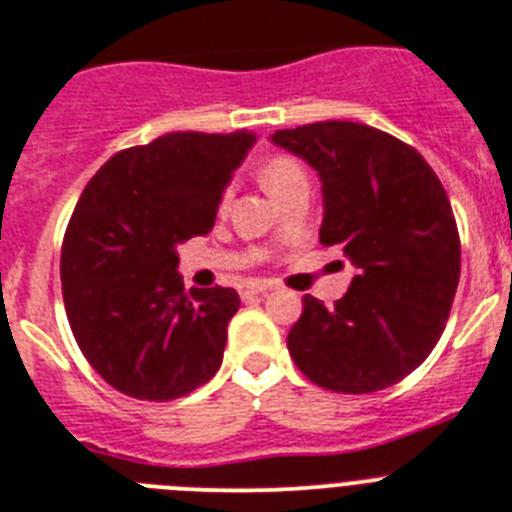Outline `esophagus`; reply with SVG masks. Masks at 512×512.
<instances>
[{
  "instance_id": "obj_1",
  "label": "esophagus",
  "mask_w": 512,
  "mask_h": 512,
  "mask_svg": "<svg viewBox=\"0 0 512 512\" xmlns=\"http://www.w3.org/2000/svg\"><path fill=\"white\" fill-rule=\"evenodd\" d=\"M270 289H273V286L263 284V281H244V284L239 286V294H242L244 299H249V297H257V294L270 292Z\"/></svg>"
}]
</instances>
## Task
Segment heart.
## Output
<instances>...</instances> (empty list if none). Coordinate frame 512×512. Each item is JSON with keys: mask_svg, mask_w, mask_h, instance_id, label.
Instances as JSON below:
<instances>
[{"mask_svg": "<svg viewBox=\"0 0 512 512\" xmlns=\"http://www.w3.org/2000/svg\"><path fill=\"white\" fill-rule=\"evenodd\" d=\"M260 178H263L265 189H268L276 199L281 197V194H286V191H292L294 186L307 184L305 168L289 155L270 157L263 165V170H260ZM228 197H231V189L223 191V205L228 202Z\"/></svg>", "mask_w": 512, "mask_h": 512, "instance_id": "1", "label": "heart"}]
</instances>
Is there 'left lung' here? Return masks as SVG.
I'll return each instance as SVG.
<instances>
[{
    "label": "left lung",
    "instance_id": "1",
    "mask_svg": "<svg viewBox=\"0 0 512 512\" xmlns=\"http://www.w3.org/2000/svg\"><path fill=\"white\" fill-rule=\"evenodd\" d=\"M270 139L318 170L321 244L342 247L357 268L334 307L305 294L289 355L331 392L397 384L436 347L460 281L458 223L442 181L410 144L352 120Z\"/></svg>",
    "mask_w": 512,
    "mask_h": 512
}]
</instances>
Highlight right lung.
<instances>
[{
    "label": "right lung",
    "instance_id": "right-lung-1",
    "mask_svg": "<svg viewBox=\"0 0 512 512\" xmlns=\"http://www.w3.org/2000/svg\"><path fill=\"white\" fill-rule=\"evenodd\" d=\"M255 134L176 131L97 170L62 239L65 313L83 357L136 400L168 402L218 373L234 289L184 292L176 247L210 234Z\"/></svg>",
    "mask_w": 512,
    "mask_h": 512
}]
</instances>
